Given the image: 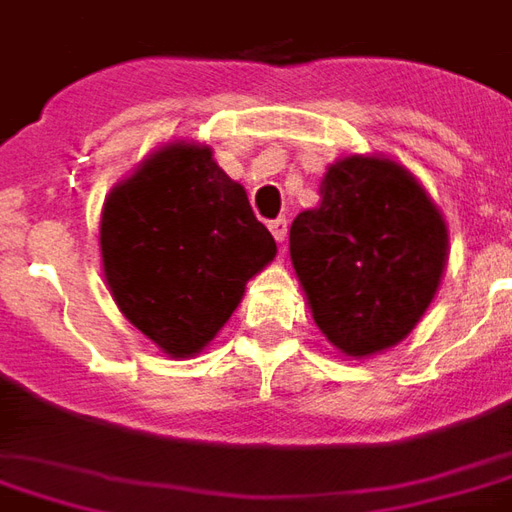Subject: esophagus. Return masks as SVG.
<instances>
[{
  "instance_id": "esophagus-1",
  "label": "esophagus",
  "mask_w": 512,
  "mask_h": 512,
  "mask_svg": "<svg viewBox=\"0 0 512 512\" xmlns=\"http://www.w3.org/2000/svg\"><path fill=\"white\" fill-rule=\"evenodd\" d=\"M268 230H271V235H274V241L277 244H285V238H288V221L285 219H277L268 224Z\"/></svg>"
}]
</instances>
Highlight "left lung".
<instances>
[{
    "mask_svg": "<svg viewBox=\"0 0 512 512\" xmlns=\"http://www.w3.org/2000/svg\"><path fill=\"white\" fill-rule=\"evenodd\" d=\"M321 202L291 224V263L324 338L352 360L405 341L432 305L449 260L446 219L388 155L327 166Z\"/></svg>",
    "mask_w": 512,
    "mask_h": 512,
    "instance_id": "8db88e82",
    "label": "left lung"
}]
</instances>
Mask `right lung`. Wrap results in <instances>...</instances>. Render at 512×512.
<instances>
[{"mask_svg":"<svg viewBox=\"0 0 512 512\" xmlns=\"http://www.w3.org/2000/svg\"><path fill=\"white\" fill-rule=\"evenodd\" d=\"M107 291L163 355L196 357L241 305L277 244L213 149L169 141L113 185L99 219Z\"/></svg>","mask_w":512,"mask_h":512,"instance_id":"add662e5","label":"right lung"}]
</instances>
